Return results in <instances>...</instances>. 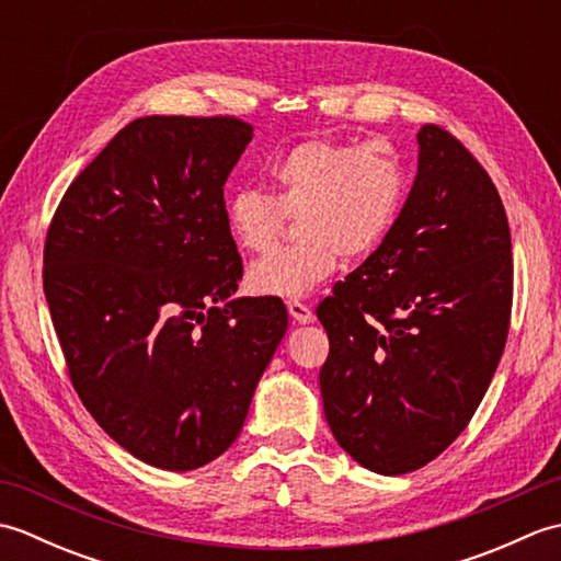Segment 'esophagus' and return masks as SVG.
Returning a JSON list of instances; mask_svg holds the SVG:
<instances>
[{
	"label": "esophagus",
	"instance_id": "34e87169",
	"mask_svg": "<svg viewBox=\"0 0 561 561\" xmlns=\"http://www.w3.org/2000/svg\"><path fill=\"white\" fill-rule=\"evenodd\" d=\"M287 308H289V316H291L294 323L306 325V323H313V320H316V313L301 301H289Z\"/></svg>",
	"mask_w": 561,
	"mask_h": 561
}]
</instances>
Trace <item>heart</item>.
Instances as JSON below:
<instances>
[{
	"instance_id": "1",
	"label": "heart",
	"mask_w": 561,
	"mask_h": 561,
	"mask_svg": "<svg viewBox=\"0 0 561 561\" xmlns=\"http://www.w3.org/2000/svg\"><path fill=\"white\" fill-rule=\"evenodd\" d=\"M272 195L241 187L226 199V229L248 253H262L296 219L301 241L277 248L248 270L250 289L296 299L337 270L340 253L359 257L383 241L402 207L408 165L390 139H306L267 169Z\"/></svg>"
}]
</instances>
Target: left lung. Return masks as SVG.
<instances>
[{
	"mask_svg": "<svg viewBox=\"0 0 561 561\" xmlns=\"http://www.w3.org/2000/svg\"><path fill=\"white\" fill-rule=\"evenodd\" d=\"M410 197L383 243L320 301L332 436L378 474L420 470L470 424L502 359L514 257L480 161L424 125Z\"/></svg>",
	"mask_w": 561,
	"mask_h": 561,
	"instance_id": "obj_1",
	"label": "left lung"
}]
</instances>
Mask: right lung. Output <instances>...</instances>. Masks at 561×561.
Masks as SVG:
<instances>
[{
  "instance_id": "add662e5",
  "label": "right lung",
  "mask_w": 561,
  "mask_h": 561,
  "mask_svg": "<svg viewBox=\"0 0 561 561\" xmlns=\"http://www.w3.org/2000/svg\"><path fill=\"white\" fill-rule=\"evenodd\" d=\"M253 125L149 115L125 125L59 202L43 289L83 408L153 468L185 472L241 434L289 325L274 296L231 299L243 262L224 183Z\"/></svg>"
}]
</instances>
